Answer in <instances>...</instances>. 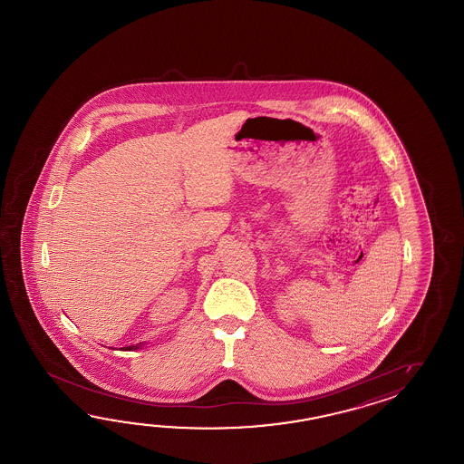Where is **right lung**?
Instances as JSON below:
<instances>
[{
    "mask_svg": "<svg viewBox=\"0 0 464 464\" xmlns=\"http://www.w3.org/2000/svg\"><path fill=\"white\" fill-rule=\"evenodd\" d=\"M139 346H142V343H139V345L134 346V348H139ZM129 350H132V346H128Z\"/></svg>",
    "mask_w": 464,
    "mask_h": 464,
    "instance_id": "obj_1",
    "label": "right lung"
}]
</instances>
